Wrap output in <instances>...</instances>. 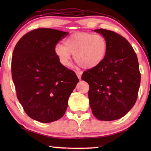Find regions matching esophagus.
<instances>
[{"instance_id":"34e87169","label":"esophagus","mask_w":151,"mask_h":151,"mask_svg":"<svg viewBox=\"0 0 151 151\" xmlns=\"http://www.w3.org/2000/svg\"><path fill=\"white\" fill-rule=\"evenodd\" d=\"M75 73H76V75H77L78 78L80 80H81V76H82V73H81V71H76Z\"/></svg>"}]
</instances>
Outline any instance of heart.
Returning a JSON list of instances; mask_svg holds the SVG:
<instances>
[{"label":"heart","mask_w":151,"mask_h":151,"mask_svg":"<svg viewBox=\"0 0 151 151\" xmlns=\"http://www.w3.org/2000/svg\"><path fill=\"white\" fill-rule=\"evenodd\" d=\"M108 50V42L101 34L76 32L67 37L64 45L57 44L54 52L63 65H69L71 54L84 69H93L103 62Z\"/></svg>","instance_id":"1"}]
</instances>
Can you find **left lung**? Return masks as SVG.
Masks as SVG:
<instances>
[{"label": "left lung", "instance_id": "8db88e82", "mask_svg": "<svg viewBox=\"0 0 151 151\" xmlns=\"http://www.w3.org/2000/svg\"><path fill=\"white\" fill-rule=\"evenodd\" d=\"M108 42L107 54L100 65L83 73L88 83L89 105L100 121H114L124 116L137 99L141 74L137 57L125 38L113 31L94 30Z\"/></svg>", "mask_w": 151, "mask_h": 151}]
</instances>
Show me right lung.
Returning <instances> with one entry per match:
<instances>
[{"label":"right lung","instance_id":"right-lung-1","mask_svg":"<svg viewBox=\"0 0 151 151\" xmlns=\"http://www.w3.org/2000/svg\"><path fill=\"white\" fill-rule=\"evenodd\" d=\"M68 34L37 28L24 34L13 52L12 76L17 97L28 116L41 123L63 116L69 96L79 82L54 52L57 43Z\"/></svg>","mask_w":151,"mask_h":151}]
</instances>
